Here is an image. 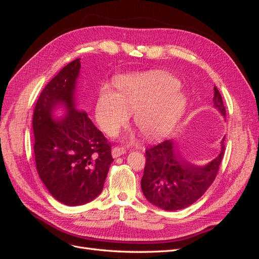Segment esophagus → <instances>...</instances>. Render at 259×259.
Returning a JSON list of instances; mask_svg holds the SVG:
<instances>
[{
  "instance_id": "34e87169",
  "label": "esophagus",
  "mask_w": 259,
  "mask_h": 259,
  "mask_svg": "<svg viewBox=\"0 0 259 259\" xmlns=\"http://www.w3.org/2000/svg\"><path fill=\"white\" fill-rule=\"evenodd\" d=\"M124 153H125V149L123 147L117 146V147H114L112 149V156H113V158H117V156H120Z\"/></svg>"
}]
</instances>
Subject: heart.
Instances as JSON below:
<instances>
[{
  "label": "heart",
  "mask_w": 259,
  "mask_h": 259,
  "mask_svg": "<svg viewBox=\"0 0 259 259\" xmlns=\"http://www.w3.org/2000/svg\"><path fill=\"white\" fill-rule=\"evenodd\" d=\"M179 81L164 71L126 76L117 83L119 92L100 91L96 119L106 134L113 136L134 113V124L148 139H162L175 130L187 107L178 90Z\"/></svg>",
  "instance_id": "heart-1"
}]
</instances>
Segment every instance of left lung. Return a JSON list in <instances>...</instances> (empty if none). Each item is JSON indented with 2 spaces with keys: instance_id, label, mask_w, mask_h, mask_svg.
<instances>
[{
  "instance_id": "8db88e82",
  "label": "left lung",
  "mask_w": 259,
  "mask_h": 259,
  "mask_svg": "<svg viewBox=\"0 0 259 259\" xmlns=\"http://www.w3.org/2000/svg\"><path fill=\"white\" fill-rule=\"evenodd\" d=\"M213 101L215 108L225 116L224 101L216 86ZM224 140L221 153L205 166L187 162L179 154L173 139L147 148L142 178V190L146 199L165 210H177L193 204L205 193L217 176L224 158Z\"/></svg>"
}]
</instances>
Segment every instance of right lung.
Wrapping results in <instances>:
<instances>
[{
  "label": "right lung",
  "mask_w": 259,
  "mask_h": 259,
  "mask_svg": "<svg viewBox=\"0 0 259 259\" xmlns=\"http://www.w3.org/2000/svg\"><path fill=\"white\" fill-rule=\"evenodd\" d=\"M80 68L77 58L45 86L32 120L37 174L53 197L69 206L83 205L97 198L113 162L111 144L88 113L75 107ZM57 104H64L68 110L61 120L52 119Z\"/></svg>",
  "instance_id": "1"
}]
</instances>
